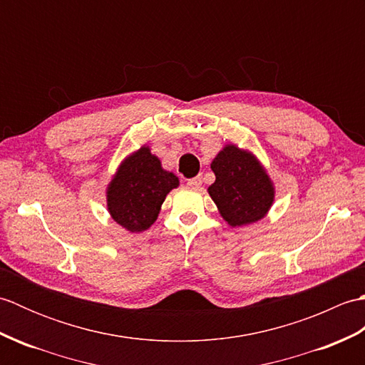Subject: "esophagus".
<instances>
[{"label":"esophagus","mask_w":365,"mask_h":365,"mask_svg":"<svg viewBox=\"0 0 365 365\" xmlns=\"http://www.w3.org/2000/svg\"><path fill=\"white\" fill-rule=\"evenodd\" d=\"M187 183H188V187H191V188H200V185H202V177L197 175L195 178H190Z\"/></svg>","instance_id":"1"}]
</instances>
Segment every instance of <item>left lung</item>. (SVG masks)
Wrapping results in <instances>:
<instances>
[{
    "label": "left lung",
    "instance_id": "obj_1",
    "mask_svg": "<svg viewBox=\"0 0 365 365\" xmlns=\"http://www.w3.org/2000/svg\"><path fill=\"white\" fill-rule=\"evenodd\" d=\"M215 183L208 195L232 227L257 222L274 202V185L257 157L235 144H226L213 158Z\"/></svg>",
    "mask_w": 365,
    "mask_h": 365
}]
</instances>
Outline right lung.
<instances>
[{
    "mask_svg": "<svg viewBox=\"0 0 365 365\" xmlns=\"http://www.w3.org/2000/svg\"><path fill=\"white\" fill-rule=\"evenodd\" d=\"M178 177L163 169L149 145L139 147L122 160L106 187V208L120 227L136 234L157 221L169 191L178 187Z\"/></svg>",
    "mask_w": 365,
    "mask_h": 365,
    "instance_id": "1",
    "label": "right lung"
}]
</instances>
